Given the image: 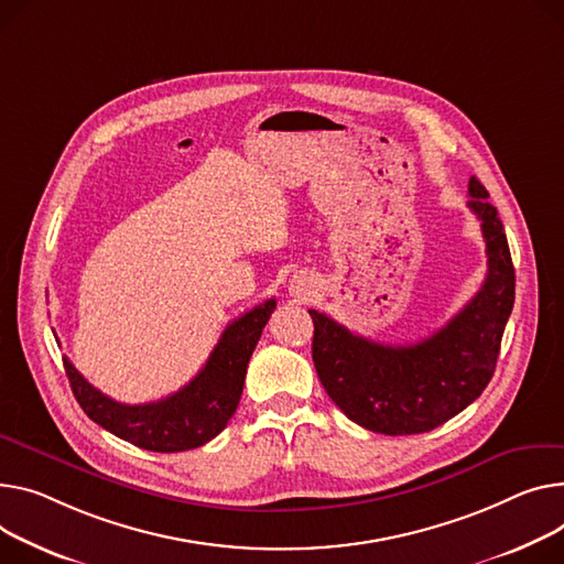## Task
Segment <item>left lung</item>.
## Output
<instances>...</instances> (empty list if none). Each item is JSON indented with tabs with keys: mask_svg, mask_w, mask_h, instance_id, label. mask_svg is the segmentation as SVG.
I'll list each match as a JSON object with an SVG mask.
<instances>
[{
	"mask_svg": "<svg viewBox=\"0 0 564 564\" xmlns=\"http://www.w3.org/2000/svg\"><path fill=\"white\" fill-rule=\"evenodd\" d=\"M487 197L471 176L467 206L480 219L487 276L471 302L426 340L381 345L308 311L317 377L358 426L383 435L426 433L456 417L490 383L514 304V268L503 224Z\"/></svg>",
	"mask_w": 564,
	"mask_h": 564,
	"instance_id": "obj_1",
	"label": "left lung"
}]
</instances>
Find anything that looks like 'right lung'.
Segmentation results:
<instances>
[{
  "label": "right lung",
  "instance_id": "1",
  "mask_svg": "<svg viewBox=\"0 0 564 564\" xmlns=\"http://www.w3.org/2000/svg\"><path fill=\"white\" fill-rule=\"evenodd\" d=\"M274 308L276 302L268 299L234 319L197 377L161 401L120 403L90 386L69 358H63L72 392L93 422L147 452L176 454L197 448L219 435L234 417L249 358Z\"/></svg>",
  "mask_w": 564,
  "mask_h": 564
}]
</instances>
